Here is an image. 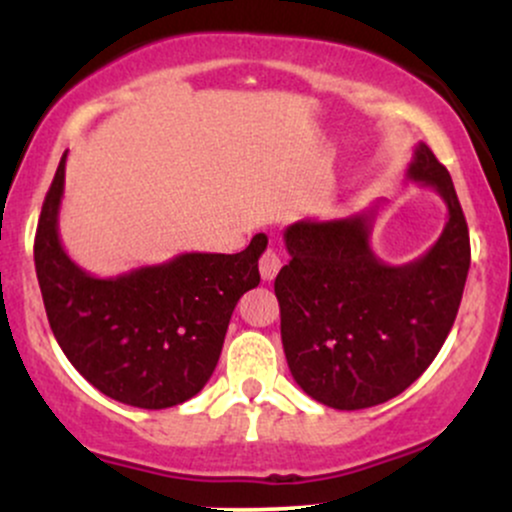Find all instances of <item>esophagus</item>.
Masks as SVG:
<instances>
[{"mask_svg":"<svg viewBox=\"0 0 512 512\" xmlns=\"http://www.w3.org/2000/svg\"><path fill=\"white\" fill-rule=\"evenodd\" d=\"M281 269V257L279 252H276L274 248H267L264 250V255L260 257V274L264 281H272L276 274H279Z\"/></svg>","mask_w":512,"mask_h":512,"instance_id":"1","label":"esophagus"}]
</instances>
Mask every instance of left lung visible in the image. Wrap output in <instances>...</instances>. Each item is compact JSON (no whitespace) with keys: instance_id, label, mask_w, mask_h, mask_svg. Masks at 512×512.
Wrapping results in <instances>:
<instances>
[{"instance_id":"8db88e82","label":"left lung","mask_w":512,"mask_h":512,"mask_svg":"<svg viewBox=\"0 0 512 512\" xmlns=\"http://www.w3.org/2000/svg\"><path fill=\"white\" fill-rule=\"evenodd\" d=\"M407 178L448 207L426 255L385 264L370 250L375 209L284 231L291 262L276 274L281 344L305 395L332 409H368L397 397L431 366L452 330L469 272V231L448 168L426 144Z\"/></svg>"}]
</instances>
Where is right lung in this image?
Instances as JSON below:
<instances>
[{"instance_id": "1", "label": "right lung", "mask_w": 512, "mask_h": 512, "mask_svg": "<svg viewBox=\"0 0 512 512\" xmlns=\"http://www.w3.org/2000/svg\"><path fill=\"white\" fill-rule=\"evenodd\" d=\"M64 151L35 231V274L52 334L96 390L139 409L195 397L219 363L233 308L260 284L257 233L236 255L185 252L120 276L84 272L60 243Z\"/></svg>"}]
</instances>
